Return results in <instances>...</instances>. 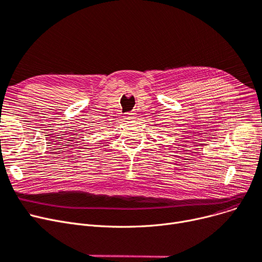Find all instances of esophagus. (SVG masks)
Segmentation results:
<instances>
[{"instance_id":"1","label":"esophagus","mask_w":262,"mask_h":262,"mask_svg":"<svg viewBox=\"0 0 262 262\" xmlns=\"http://www.w3.org/2000/svg\"><path fill=\"white\" fill-rule=\"evenodd\" d=\"M126 120H133L136 118V113L135 112H127L125 113V117H124Z\"/></svg>"}]
</instances>
